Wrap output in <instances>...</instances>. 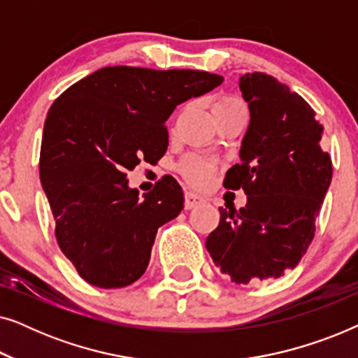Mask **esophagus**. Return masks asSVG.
I'll list each match as a JSON object with an SVG mask.
<instances>
[{
	"instance_id": "34e87169",
	"label": "esophagus",
	"mask_w": 358,
	"mask_h": 358,
	"mask_svg": "<svg viewBox=\"0 0 358 358\" xmlns=\"http://www.w3.org/2000/svg\"><path fill=\"white\" fill-rule=\"evenodd\" d=\"M185 200H184V207L185 210H192L195 207H199V205L205 203V199L200 197L199 194H194V192H185Z\"/></svg>"
}]
</instances>
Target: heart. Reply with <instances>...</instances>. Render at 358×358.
Returning a JSON list of instances; mask_svg holds the SVG:
<instances>
[{
	"label": "heart",
	"mask_w": 358,
	"mask_h": 358,
	"mask_svg": "<svg viewBox=\"0 0 358 358\" xmlns=\"http://www.w3.org/2000/svg\"><path fill=\"white\" fill-rule=\"evenodd\" d=\"M231 112H241L244 114V104L236 97H220L213 104V114H231ZM213 161L200 158V156H189L180 164V173L184 178L195 185H207L215 174Z\"/></svg>",
	"instance_id": "heart-1"
}]
</instances>
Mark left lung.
<instances>
[{
  "label": "left lung",
  "instance_id": "left-lung-1",
  "mask_svg": "<svg viewBox=\"0 0 358 358\" xmlns=\"http://www.w3.org/2000/svg\"><path fill=\"white\" fill-rule=\"evenodd\" d=\"M239 90L251 120L224 187L243 189L248 202L220 208L205 246L234 283H257L282 277L305 256L332 163L322 125L300 94L266 73L243 75Z\"/></svg>",
  "mask_w": 358,
  "mask_h": 358
}]
</instances>
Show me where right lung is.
<instances>
[{"label":"right lung","mask_w":358,"mask_h":358,"mask_svg":"<svg viewBox=\"0 0 358 358\" xmlns=\"http://www.w3.org/2000/svg\"><path fill=\"white\" fill-rule=\"evenodd\" d=\"M223 76L197 70L101 68L71 85L48 110L41 182L63 254L91 285L122 288L143 275L158 228L184 208L178 180L140 197L127 171L168 150L176 106L215 90Z\"/></svg>","instance_id":"right-lung-1"}]
</instances>
